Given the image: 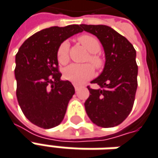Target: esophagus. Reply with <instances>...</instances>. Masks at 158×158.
Wrapping results in <instances>:
<instances>
[{
	"label": "esophagus",
	"mask_w": 158,
	"mask_h": 158,
	"mask_svg": "<svg viewBox=\"0 0 158 158\" xmlns=\"http://www.w3.org/2000/svg\"><path fill=\"white\" fill-rule=\"evenodd\" d=\"M74 88H75V91L77 92L78 90L80 88V85H74Z\"/></svg>",
	"instance_id": "obj_1"
}]
</instances>
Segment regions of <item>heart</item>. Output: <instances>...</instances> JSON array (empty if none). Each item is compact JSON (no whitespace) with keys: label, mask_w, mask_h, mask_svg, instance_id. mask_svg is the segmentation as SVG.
Listing matches in <instances>:
<instances>
[{"label":"heart","mask_w":158,"mask_h":158,"mask_svg":"<svg viewBox=\"0 0 158 158\" xmlns=\"http://www.w3.org/2000/svg\"><path fill=\"white\" fill-rule=\"evenodd\" d=\"M78 41L91 53L88 57L91 64L96 69H101L103 66V60L101 56L97 53L101 50V44L94 36L90 35H82L78 38ZM69 47L70 44L67 41L63 42L57 50V60L61 64H66L69 61ZM94 70L89 64H73L64 69V78L73 82V84L81 85L93 78Z\"/></svg>","instance_id":"heart-1"}]
</instances>
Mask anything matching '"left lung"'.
<instances>
[{
  "mask_svg": "<svg viewBox=\"0 0 158 158\" xmlns=\"http://www.w3.org/2000/svg\"><path fill=\"white\" fill-rule=\"evenodd\" d=\"M97 36L105 52L103 71L92 83L98 89L90 92L85 102L87 115L99 127L111 128L123 123L132 110L137 88L136 52L123 35L106 25L81 24Z\"/></svg>",
  "mask_w": 158,
  "mask_h": 158,
  "instance_id": "obj_1",
  "label": "left lung"
}]
</instances>
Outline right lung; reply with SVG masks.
<instances>
[{
  "instance_id": "add662e5",
  "label": "right lung",
  "mask_w": 158,
  "mask_h": 158,
  "mask_svg": "<svg viewBox=\"0 0 158 158\" xmlns=\"http://www.w3.org/2000/svg\"><path fill=\"white\" fill-rule=\"evenodd\" d=\"M81 25L51 27L35 33L15 55V77L19 106L30 123L44 128L59 125L75 93L58 73L57 50L64 40L82 32Z\"/></svg>"
}]
</instances>
